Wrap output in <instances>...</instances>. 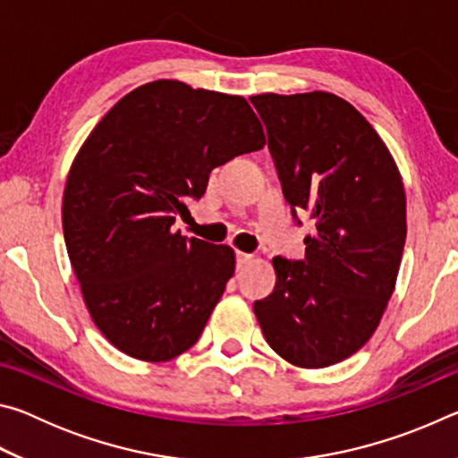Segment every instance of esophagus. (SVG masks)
Masks as SVG:
<instances>
[{"mask_svg": "<svg viewBox=\"0 0 458 458\" xmlns=\"http://www.w3.org/2000/svg\"><path fill=\"white\" fill-rule=\"evenodd\" d=\"M250 260H252V254H246V252H240V250L236 252V265H238V268H242Z\"/></svg>", "mask_w": 458, "mask_h": 458, "instance_id": "34e87169", "label": "esophagus"}]
</instances>
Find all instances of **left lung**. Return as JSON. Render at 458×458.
Returning a JSON list of instances; mask_svg holds the SVG:
<instances>
[{
  "mask_svg": "<svg viewBox=\"0 0 458 458\" xmlns=\"http://www.w3.org/2000/svg\"><path fill=\"white\" fill-rule=\"evenodd\" d=\"M250 103L293 216L315 222L303 260L273 259L275 291L254 315L283 360L327 368L361 350L382 321L406 242L404 183L376 129L337 95L265 92Z\"/></svg>",
  "mask_w": 458,
  "mask_h": 458,
  "instance_id": "8db88e82",
  "label": "left lung"
}]
</instances>
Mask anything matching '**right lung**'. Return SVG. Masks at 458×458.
<instances>
[{
    "mask_svg": "<svg viewBox=\"0 0 458 458\" xmlns=\"http://www.w3.org/2000/svg\"><path fill=\"white\" fill-rule=\"evenodd\" d=\"M265 143L246 98L165 79L131 90L90 131L68 172L62 228L84 305L119 352L157 363L196 344L236 257L172 224L214 167Z\"/></svg>",
    "mask_w": 458,
    "mask_h": 458,
    "instance_id": "right-lung-1",
    "label": "right lung"
}]
</instances>
